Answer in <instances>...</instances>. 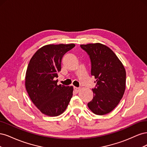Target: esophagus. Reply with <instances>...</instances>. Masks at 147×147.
I'll return each instance as SVG.
<instances>
[{"label": "esophagus", "mask_w": 147, "mask_h": 147, "mask_svg": "<svg viewBox=\"0 0 147 147\" xmlns=\"http://www.w3.org/2000/svg\"><path fill=\"white\" fill-rule=\"evenodd\" d=\"M74 90L75 91V92H78L80 91V89L79 88H77V87H74Z\"/></svg>", "instance_id": "1"}]
</instances>
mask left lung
I'll return each instance as SVG.
<instances>
[{
    "label": "left lung",
    "mask_w": 147,
    "mask_h": 147,
    "mask_svg": "<svg viewBox=\"0 0 147 147\" xmlns=\"http://www.w3.org/2000/svg\"><path fill=\"white\" fill-rule=\"evenodd\" d=\"M90 56L91 75L97 84L92 100L88 106L96 115L110 113L122 99L126 89V70L122 63L110 48L99 43L81 45Z\"/></svg>",
    "instance_id": "8db88e82"
}]
</instances>
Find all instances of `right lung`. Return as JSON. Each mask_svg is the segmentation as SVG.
Returning <instances> with one entry per match:
<instances>
[{
	"label": "right lung",
	"instance_id": "right-lung-1",
	"mask_svg": "<svg viewBox=\"0 0 147 147\" xmlns=\"http://www.w3.org/2000/svg\"><path fill=\"white\" fill-rule=\"evenodd\" d=\"M75 44H50L42 47L30 59L26 73L25 86L30 99L47 116L63 113L73 95V86L57 84L61 60Z\"/></svg>",
	"mask_w": 147,
	"mask_h": 147
}]
</instances>
